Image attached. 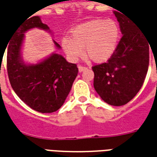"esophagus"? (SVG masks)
<instances>
[{"label": "esophagus", "mask_w": 157, "mask_h": 157, "mask_svg": "<svg viewBox=\"0 0 157 157\" xmlns=\"http://www.w3.org/2000/svg\"><path fill=\"white\" fill-rule=\"evenodd\" d=\"M87 69V67H86V66H83V65H78V71H79V72H81L83 71H85V70Z\"/></svg>", "instance_id": "obj_1"}]
</instances>
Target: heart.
Instances as JSON below:
<instances>
[{"label": "heart", "instance_id": "b5f03b06", "mask_svg": "<svg viewBox=\"0 0 157 157\" xmlns=\"http://www.w3.org/2000/svg\"><path fill=\"white\" fill-rule=\"evenodd\" d=\"M121 29L113 20H94L79 24L64 36L61 44L67 57L76 61L85 53L94 62H103L113 55L117 47Z\"/></svg>", "mask_w": 157, "mask_h": 157}]
</instances>
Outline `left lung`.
<instances>
[{
	"label": "left lung",
	"mask_w": 157,
	"mask_h": 157,
	"mask_svg": "<svg viewBox=\"0 0 157 157\" xmlns=\"http://www.w3.org/2000/svg\"><path fill=\"white\" fill-rule=\"evenodd\" d=\"M118 11L113 13L123 36L111 57L93 66L94 89L105 102L115 106L129 102L142 88L148 72L150 45L144 31Z\"/></svg>",
	"instance_id": "obj_1"
}]
</instances>
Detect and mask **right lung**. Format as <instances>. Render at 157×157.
Returning a JSON list of instances; mask_svg holds the SVG:
<instances>
[{"label": "right lung", "instance_id": "obj_1", "mask_svg": "<svg viewBox=\"0 0 157 157\" xmlns=\"http://www.w3.org/2000/svg\"><path fill=\"white\" fill-rule=\"evenodd\" d=\"M33 28L48 30L39 16L28 17L15 28L8 44L7 71L10 85L26 105L40 113L57 111L64 103L78 69L59 54H52L37 64L27 65L21 58L24 33ZM57 48L60 45L55 42Z\"/></svg>", "mask_w": 157, "mask_h": 157}]
</instances>
